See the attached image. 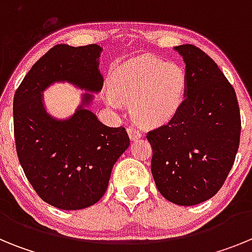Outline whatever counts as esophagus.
I'll use <instances>...</instances> for the list:
<instances>
[{
    "label": "esophagus",
    "mask_w": 252,
    "mask_h": 252,
    "mask_svg": "<svg viewBox=\"0 0 252 252\" xmlns=\"http://www.w3.org/2000/svg\"><path fill=\"white\" fill-rule=\"evenodd\" d=\"M127 132H128V136H130L131 140H133V141H135V140H137V139H140V137L142 136L141 131H140L139 128L136 127V126H133V125L128 126Z\"/></svg>",
    "instance_id": "34e87169"
}]
</instances>
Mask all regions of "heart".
Instances as JSON below:
<instances>
[{
  "mask_svg": "<svg viewBox=\"0 0 252 252\" xmlns=\"http://www.w3.org/2000/svg\"><path fill=\"white\" fill-rule=\"evenodd\" d=\"M111 84L112 90L104 94L106 103L120 108L124 101L133 102L137 121L153 126L170 120L183 104L187 74L178 64L141 58L116 69Z\"/></svg>",
  "mask_w": 252,
  "mask_h": 252,
  "instance_id": "1",
  "label": "heart"
}]
</instances>
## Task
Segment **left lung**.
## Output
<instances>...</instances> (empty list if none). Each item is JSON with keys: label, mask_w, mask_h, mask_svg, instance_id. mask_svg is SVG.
<instances>
[{"label": "left lung", "mask_w": 252, "mask_h": 252, "mask_svg": "<svg viewBox=\"0 0 252 252\" xmlns=\"http://www.w3.org/2000/svg\"><path fill=\"white\" fill-rule=\"evenodd\" d=\"M174 49L186 63V98L146 139L158 190L173 203L194 206L223 186L239 150L241 116L235 90L215 60L192 44Z\"/></svg>", "instance_id": "left-lung-1"}]
</instances>
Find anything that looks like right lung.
<instances>
[{"label":"right lung","mask_w":252,"mask_h":252,"mask_svg":"<svg viewBox=\"0 0 252 252\" xmlns=\"http://www.w3.org/2000/svg\"><path fill=\"white\" fill-rule=\"evenodd\" d=\"M101 46L58 44L31 66L13 97V133L17 157L35 192L46 203L73 211L97 203L106 192L113 164L130 145L125 127H110L84 108L92 95L68 120L45 111L41 92L66 81L99 92Z\"/></svg>","instance_id":"1"}]
</instances>
